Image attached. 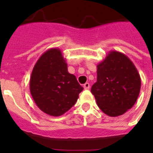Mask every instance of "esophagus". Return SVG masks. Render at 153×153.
I'll use <instances>...</instances> for the list:
<instances>
[{
    "mask_svg": "<svg viewBox=\"0 0 153 153\" xmlns=\"http://www.w3.org/2000/svg\"><path fill=\"white\" fill-rule=\"evenodd\" d=\"M83 87H84V89H86V90H89V89H90V87H91V86H90V83H89V82H86V83L83 85Z\"/></svg>",
    "mask_w": 153,
    "mask_h": 153,
    "instance_id": "1",
    "label": "esophagus"
}]
</instances>
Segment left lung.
Listing matches in <instances>:
<instances>
[{"label":"left lung","instance_id":"1","mask_svg":"<svg viewBox=\"0 0 153 153\" xmlns=\"http://www.w3.org/2000/svg\"><path fill=\"white\" fill-rule=\"evenodd\" d=\"M140 85V74L133 62L123 53L111 51L97 66V82L91 93L104 114L117 117L135 104Z\"/></svg>","mask_w":153,"mask_h":153}]
</instances>
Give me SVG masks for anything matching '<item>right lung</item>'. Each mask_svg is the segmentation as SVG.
Returning a JSON list of instances; mask_svg holds the SVG:
<instances>
[{"label":"right lung","instance_id":"add662e5","mask_svg":"<svg viewBox=\"0 0 153 153\" xmlns=\"http://www.w3.org/2000/svg\"><path fill=\"white\" fill-rule=\"evenodd\" d=\"M30 92L36 104L50 116L68 111L79 98L83 87L67 71L66 60L59 48H51L35 64L30 78Z\"/></svg>","mask_w":153,"mask_h":153}]
</instances>
